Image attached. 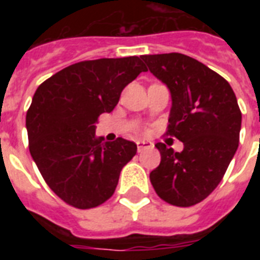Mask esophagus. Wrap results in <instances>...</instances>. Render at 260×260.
I'll use <instances>...</instances> for the list:
<instances>
[{
	"label": "esophagus",
	"mask_w": 260,
	"mask_h": 260,
	"mask_svg": "<svg viewBox=\"0 0 260 260\" xmlns=\"http://www.w3.org/2000/svg\"><path fill=\"white\" fill-rule=\"evenodd\" d=\"M136 144H138V151H139V152H142V151L146 150V148H152V146H154L152 143L143 142V140H139V142L136 143Z\"/></svg>",
	"instance_id": "34e87169"
}]
</instances>
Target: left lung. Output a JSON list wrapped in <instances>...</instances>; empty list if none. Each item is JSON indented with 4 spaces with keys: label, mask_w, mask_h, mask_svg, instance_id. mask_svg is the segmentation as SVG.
Listing matches in <instances>:
<instances>
[{
    "label": "left lung",
    "mask_w": 260,
    "mask_h": 260,
    "mask_svg": "<svg viewBox=\"0 0 260 260\" xmlns=\"http://www.w3.org/2000/svg\"><path fill=\"white\" fill-rule=\"evenodd\" d=\"M148 70L170 89L166 135L183 143L175 152L156 143L160 165L150 179L163 201L187 208L204 201L221 182L239 147L242 112L231 85L187 55H142Z\"/></svg>",
    "instance_id": "obj_1"
}]
</instances>
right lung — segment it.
<instances>
[{"label":"right lung","instance_id":"right-lung-1","mask_svg":"<svg viewBox=\"0 0 260 260\" xmlns=\"http://www.w3.org/2000/svg\"><path fill=\"white\" fill-rule=\"evenodd\" d=\"M142 71L147 69L139 56L83 60L36 90L26 112L29 152L47 185L69 205L91 209L108 201L136 155L134 142H102L95 124Z\"/></svg>","mask_w":260,"mask_h":260}]
</instances>
